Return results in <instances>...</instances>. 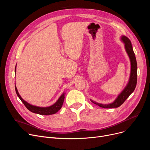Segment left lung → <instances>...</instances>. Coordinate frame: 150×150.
Masks as SVG:
<instances>
[{
  "instance_id": "obj_1",
  "label": "left lung",
  "mask_w": 150,
  "mask_h": 150,
  "mask_svg": "<svg viewBox=\"0 0 150 150\" xmlns=\"http://www.w3.org/2000/svg\"><path fill=\"white\" fill-rule=\"evenodd\" d=\"M121 39L125 44V48L126 52H127L128 54V57L131 62V73L129 81L127 86L123 90V91L118 96L117 98L112 103L103 105L97 103V102L91 100L93 103L103 108H115L121 106L124 103V101L128 98V97L134 91L137 84V65L135 54L132 49L131 42L129 38L125 36H122Z\"/></svg>"
}]
</instances>
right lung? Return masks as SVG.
<instances>
[{
	"label": "right lung",
	"instance_id": "add662e5",
	"mask_svg": "<svg viewBox=\"0 0 150 150\" xmlns=\"http://www.w3.org/2000/svg\"><path fill=\"white\" fill-rule=\"evenodd\" d=\"M16 67H15V73H16ZM15 90L18 97L20 98V100L22 101L23 105L25 106V107L29 110L30 111L32 112L33 113L40 114V115H52V114L57 113L61 108L63 104V102H64V97H64L65 93H63L60 96V97L58 98V100H57L56 103H54L53 105L49 107H38V106L31 105L28 103H27V102L25 101V100H23L22 98V97L20 96L19 93L18 91V89L16 87V86H15Z\"/></svg>",
	"mask_w": 150,
	"mask_h": 150
}]
</instances>
